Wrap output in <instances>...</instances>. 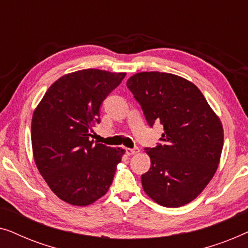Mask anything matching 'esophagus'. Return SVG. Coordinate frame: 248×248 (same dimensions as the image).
I'll return each instance as SVG.
<instances>
[{
	"mask_svg": "<svg viewBox=\"0 0 248 248\" xmlns=\"http://www.w3.org/2000/svg\"><path fill=\"white\" fill-rule=\"evenodd\" d=\"M125 151H126V155H132L138 154V152H139V149H138V148H134V149L126 148V149H125Z\"/></svg>",
	"mask_w": 248,
	"mask_h": 248,
	"instance_id": "obj_1",
	"label": "esophagus"
}]
</instances>
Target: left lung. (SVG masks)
<instances>
[{"label":"left lung","instance_id":"left-lung-1","mask_svg":"<svg viewBox=\"0 0 248 248\" xmlns=\"http://www.w3.org/2000/svg\"><path fill=\"white\" fill-rule=\"evenodd\" d=\"M126 86L141 105L150 126H164L155 148H145L151 160L141 176L145 194L167 208L198 198L217 169L223 145V127L201 91L171 73L140 72Z\"/></svg>","mask_w":248,"mask_h":248}]
</instances>
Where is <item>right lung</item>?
Returning <instances> with one entry per match:
<instances>
[{
  "instance_id": "1",
  "label": "right lung",
  "mask_w": 248,
  "mask_h": 248,
  "mask_svg": "<svg viewBox=\"0 0 248 248\" xmlns=\"http://www.w3.org/2000/svg\"><path fill=\"white\" fill-rule=\"evenodd\" d=\"M126 73L86 69L67 73L48 88L32 114L36 166L57 198L72 205L93 204L106 194L124 149L91 140L105 98Z\"/></svg>"
}]
</instances>
